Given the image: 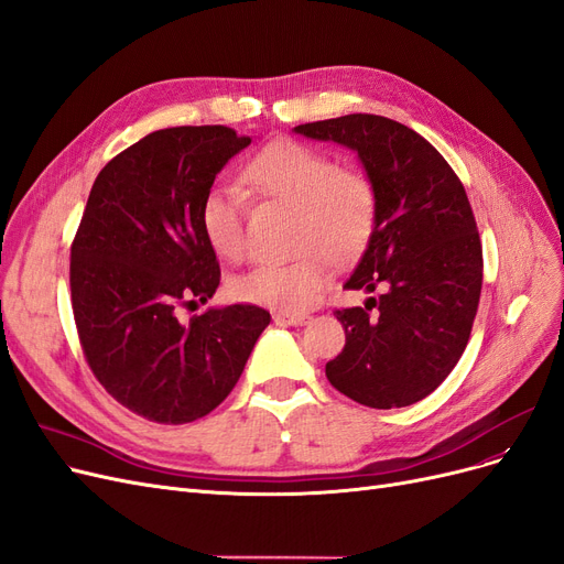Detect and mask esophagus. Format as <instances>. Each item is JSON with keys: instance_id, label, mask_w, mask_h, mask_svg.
I'll use <instances>...</instances> for the list:
<instances>
[{"instance_id": "obj_1", "label": "esophagus", "mask_w": 564, "mask_h": 564, "mask_svg": "<svg viewBox=\"0 0 564 564\" xmlns=\"http://www.w3.org/2000/svg\"><path fill=\"white\" fill-rule=\"evenodd\" d=\"M308 318L312 316H306V314H288V312L274 314V321L279 325H304V323H308Z\"/></svg>"}]
</instances>
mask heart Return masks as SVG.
I'll return each instance as SVG.
<instances>
[{
    "mask_svg": "<svg viewBox=\"0 0 564 564\" xmlns=\"http://www.w3.org/2000/svg\"><path fill=\"white\" fill-rule=\"evenodd\" d=\"M250 194L295 208L290 248L300 256L283 264L252 267L234 276L229 293L239 302L297 312L312 304L330 281V267L347 264L370 243L379 192L375 180L356 166H339L325 150L300 140H276L252 154L241 169ZM208 248L223 260L246 252V196L239 187L213 185L196 210Z\"/></svg>",
    "mask_w": 564,
    "mask_h": 564,
    "instance_id": "heart-1",
    "label": "heart"
}]
</instances>
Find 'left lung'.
<instances>
[{
    "label": "left lung",
    "instance_id": "left-lung-1",
    "mask_svg": "<svg viewBox=\"0 0 564 564\" xmlns=\"http://www.w3.org/2000/svg\"><path fill=\"white\" fill-rule=\"evenodd\" d=\"M295 131L356 150L379 192L375 234L344 283L377 297L335 308L347 344L325 375L368 408L422 401L459 362L480 302L482 246L462 180L429 140L387 117L347 115Z\"/></svg>",
    "mask_w": 564,
    "mask_h": 564
}]
</instances>
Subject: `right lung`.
Instances as JSON below:
<instances>
[{"label":"right lung","instance_id":"right-lung-1","mask_svg":"<svg viewBox=\"0 0 564 564\" xmlns=\"http://www.w3.org/2000/svg\"><path fill=\"white\" fill-rule=\"evenodd\" d=\"M248 135L175 126L144 135L98 173L69 248V293L90 372L117 403L156 424H187L239 381L267 308L208 302L220 264L196 220L198 202Z\"/></svg>","mask_w":564,"mask_h":564}]
</instances>
